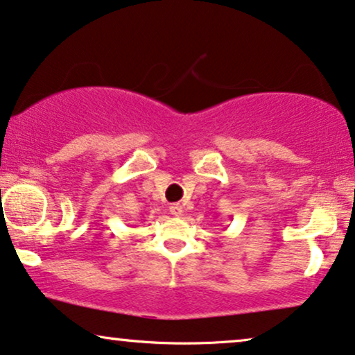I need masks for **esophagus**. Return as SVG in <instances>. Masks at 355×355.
Instances as JSON below:
<instances>
[{
    "label": "esophagus",
    "mask_w": 355,
    "mask_h": 355,
    "mask_svg": "<svg viewBox=\"0 0 355 355\" xmlns=\"http://www.w3.org/2000/svg\"><path fill=\"white\" fill-rule=\"evenodd\" d=\"M170 213H172L173 216H182V214H183V206L180 203L170 205Z\"/></svg>",
    "instance_id": "34e87169"
}]
</instances>
